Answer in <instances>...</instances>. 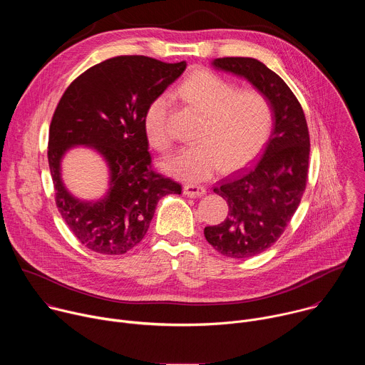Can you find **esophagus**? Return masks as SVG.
Segmentation results:
<instances>
[{"instance_id": "obj_1", "label": "esophagus", "mask_w": 365, "mask_h": 365, "mask_svg": "<svg viewBox=\"0 0 365 365\" xmlns=\"http://www.w3.org/2000/svg\"><path fill=\"white\" fill-rule=\"evenodd\" d=\"M183 193L189 197H200L206 193V187L199 186V185H185L183 186Z\"/></svg>"}]
</instances>
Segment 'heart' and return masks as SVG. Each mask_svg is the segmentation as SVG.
Returning a JSON list of instances; mask_svg holds the SVG:
<instances>
[{
  "instance_id": "b5f03b06",
  "label": "heart",
  "mask_w": 365,
  "mask_h": 365,
  "mask_svg": "<svg viewBox=\"0 0 365 365\" xmlns=\"http://www.w3.org/2000/svg\"><path fill=\"white\" fill-rule=\"evenodd\" d=\"M235 86L211 71H196L175 91L205 114L199 144L185 147L165 162V170L185 182H202L222 168L234 170L250 162L270 134L272 107L258 91L235 92ZM170 99L154 98L144 113L148 141L159 150L170 148L168 127Z\"/></svg>"
}]
</instances>
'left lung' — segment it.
Returning <instances> with one entry per match:
<instances>
[{"label":"left lung","instance_id":"8db88e82","mask_svg":"<svg viewBox=\"0 0 365 365\" xmlns=\"http://www.w3.org/2000/svg\"><path fill=\"white\" fill-rule=\"evenodd\" d=\"M211 66L250 82L267 98L273 114L272 134L259 160L214 187L228 203L227 220L203 231L218 252L248 258L272 247L297 210L307 179L309 131L299 101L264 63L252 58H222Z\"/></svg>","mask_w":365,"mask_h":365}]
</instances>
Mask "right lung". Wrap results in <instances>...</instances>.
Here are the masks:
<instances>
[{"mask_svg":"<svg viewBox=\"0 0 365 365\" xmlns=\"http://www.w3.org/2000/svg\"><path fill=\"white\" fill-rule=\"evenodd\" d=\"M185 69L186 62L118 56L83 72L59 101L48 131V168L59 212L89 250L130 251L144 238L158 202L182 193L179 183L150 169L144 113ZM75 146L95 150L108 165V190L96 200L75 197L63 182L61 162Z\"/></svg>","mask_w":365,"mask_h":365,"instance_id":"right-lung-1","label":"right lung"}]
</instances>
